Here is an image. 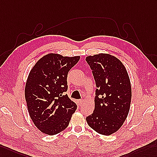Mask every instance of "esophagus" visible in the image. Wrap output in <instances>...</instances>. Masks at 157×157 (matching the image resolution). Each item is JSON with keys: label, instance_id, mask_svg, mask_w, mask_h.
<instances>
[{"label": "esophagus", "instance_id": "1", "mask_svg": "<svg viewBox=\"0 0 157 157\" xmlns=\"http://www.w3.org/2000/svg\"><path fill=\"white\" fill-rule=\"evenodd\" d=\"M83 102H84V101H83V100H81H81H78V102L79 105H81L82 104V103H83Z\"/></svg>", "mask_w": 157, "mask_h": 157}]
</instances>
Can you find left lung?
I'll use <instances>...</instances> for the list:
<instances>
[{"mask_svg": "<svg viewBox=\"0 0 157 157\" xmlns=\"http://www.w3.org/2000/svg\"><path fill=\"white\" fill-rule=\"evenodd\" d=\"M96 82L94 109L87 117L94 131L109 136L117 132L127 118L131 106V81L124 64L117 57L100 53L86 56Z\"/></svg>", "mask_w": 157, "mask_h": 157, "instance_id": "8db88e82", "label": "left lung"}]
</instances>
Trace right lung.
<instances>
[{"mask_svg":"<svg viewBox=\"0 0 157 157\" xmlns=\"http://www.w3.org/2000/svg\"><path fill=\"white\" fill-rule=\"evenodd\" d=\"M79 59V56L49 53L30 70L25 85V99L30 117L42 132L55 135L68 126L77 105L63 94L68 89V72Z\"/></svg>","mask_w":157,"mask_h":157,"instance_id":"add662e5","label":"right lung"}]
</instances>
